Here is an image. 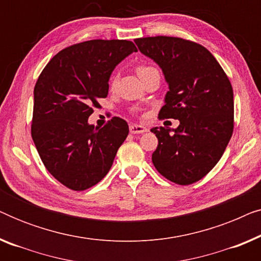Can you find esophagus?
Wrapping results in <instances>:
<instances>
[{"label":"esophagus","instance_id":"obj_1","mask_svg":"<svg viewBox=\"0 0 261 261\" xmlns=\"http://www.w3.org/2000/svg\"><path fill=\"white\" fill-rule=\"evenodd\" d=\"M129 130L132 134H141V133H145V132H147V128L144 126H140V124H130Z\"/></svg>","mask_w":261,"mask_h":261}]
</instances>
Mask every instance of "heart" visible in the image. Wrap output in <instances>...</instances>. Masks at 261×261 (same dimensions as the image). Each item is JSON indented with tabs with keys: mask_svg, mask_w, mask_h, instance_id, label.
I'll return each mask as SVG.
<instances>
[{
	"mask_svg": "<svg viewBox=\"0 0 261 261\" xmlns=\"http://www.w3.org/2000/svg\"><path fill=\"white\" fill-rule=\"evenodd\" d=\"M135 71H137V74L139 77H140V80L142 78L147 77L148 74H151L153 72H158L156 71L155 67H153L151 65H147V64H139V65L135 66ZM117 83V76L116 74H113L112 77H110V81H109V85L110 88H114Z\"/></svg>",
	"mask_w": 261,
	"mask_h": 261,
	"instance_id": "b5f03b06",
	"label": "heart"
}]
</instances>
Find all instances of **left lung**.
Returning <instances> with one entry per match:
<instances>
[{
	"label": "left lung",
	"mask_w": 261,
	"mask_h": 261,
	"mask_svg": "<svg viewBox=\"0 0 261 261\" xmlns=\"http://www.w3.org/2000/svg\"><path fill=\"white\" fill-rule=\"evenodd\" d=\"M141 53L162 67L169 84L160 119L179 120L176 129L154 127L156 171L173 183L202 179L219 163L234 129L233 88L204 46L177 37L135 39Z\"/></svg>",
	"instance_id": "left-lung-1"
}]
</instances>
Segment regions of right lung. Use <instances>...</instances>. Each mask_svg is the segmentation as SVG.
<instances>
[{
    "mask_svg": "<svg viewBox=\"0 0 261 261\" xmlns=\"http://www.w3.org/2000/svg\"><path fill=\"white\" fill-rule=\"evenodd\" d=\"M137 51L129 40L71 45L49 60L35 83L32 138L48 172L71 190L102 180L126 140L129 128L123 119L114 116L102 128L88 119L108 95L115 66Z\"/></svg>",
    "mask_w": 261,
    "mask_h": 261,
    "instance_id": "obj_1",
    "label": "right lung"
}]
</instances>
